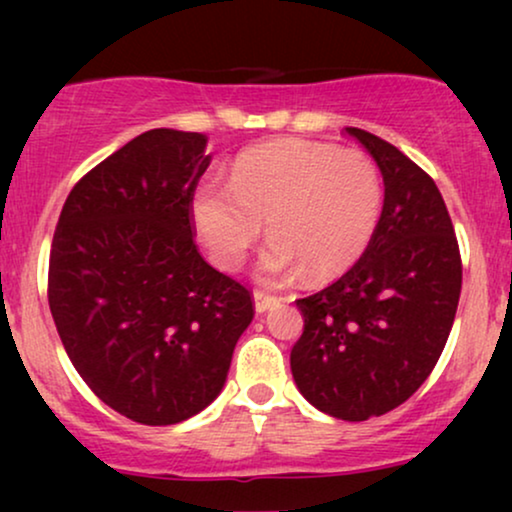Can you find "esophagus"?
Here are the masks:
<instances>
[{
	"mask_svg": "<svg viewBox=\"0 0 512 512\" xmlns=\"http://www.w3.org/2000/svg\"><path fill=\"white\" fill-rule=\"evenodd\" d=\"M279 303L277 296H270V293L265 291H254V305H256V312H265L270 310V307H275Z\"/></svg>",
	"mask_w": 512,
	"mask_h": 512,
	"instance_id": "34e87169",
	"label": "esophagus"
}]
</instances>
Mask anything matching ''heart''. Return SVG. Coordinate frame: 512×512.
Returning <instances> with one entry per match:
<instances>
[{"mask_svg":"<svg viewBox=\"0 0 512 512\" xmlns=\"http://www.w3.org/2000/svg\"><path fill=\"white\" fill-rule=\"evenodd\" d=\"M382 181L363 151L279 139L244 151L228 184L205 179L193 195L195 228L214 263L240 268L265 221L268 282L305 272L312 282L352 268L373 240Z\"/></svg>","mask_w":512,"mask_h":512,"instance_id":"obj_1","label":"heart"}]
</instances>
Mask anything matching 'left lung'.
I'll use <instances>...</instances> for the list:
<instances>
[{
  "label": "left lung",
  "mask_w": 512,
  "mask_h": 512,
  "mask_svg": "<svg viewBox=\"0 0 512 512\" xmlns=\"http://www.w3.org/2000/svg\"><path fill=\"white\" fill-rule=\"evenodd\" d=\"M384 207L363 256L319 293L298 298L303 335L291 349L300 394L326 415L366 422L422 387L450 338L461 293V254L436 181L361 128Z\"/></svg>",
  "instance_id": "1"
}]
</instances>
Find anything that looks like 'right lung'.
Instances as JSON below:
<instances>
[{"instance_id":"obj_1","label":"right lung","mask_w":512,"mask_h":512,"mask_svg":"<svg viewBox=\"0 0 512 512\" xmlns=\"http://www.w3.org/2000/svg\"><path fill=\"white\" fill-rule=\"evenodd\" d=\"M207 137L149 130L83 174L48 258V305L76 373L132 422L167 426L219 396L254 296L195 244Z\"/></svg>"}]
</instances>
